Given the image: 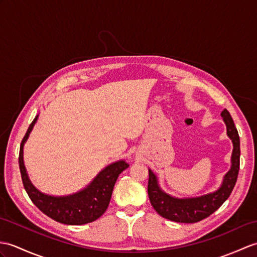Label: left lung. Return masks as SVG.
<instances>
[{"label": "left lung", "instance_id": "left-lung-1", "mask_svg": "<svg viewBox=\"0 0 257 257\" xmlns=\"http://www.w3.org/2000/svg\"><path fill=\"white\" fill-rule=\"evenodd\" d=\"M221 116L226 124V134L233 142V152L231 158L232 165L230 171L224 176L221 187L217 192L208 195L195 197V198L178 199L162 192L158 185L157 176L151 170H149V199L160 216L175 222L195 223L209 217L229 198L235 186L238 170H240V137L230 112L223 109Z\"/></svg>", "mask_w": 257, "mask_h": 257}]
</instances>
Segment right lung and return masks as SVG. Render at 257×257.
Returning a JSON list of instances; mask_svg holds the SVG:
<instances>
[{
    "label": "right lung",
    "instance_id": "right-lung-1",
    "mask_svg": "<svg viewBox=\"0 0 257 257\" xmlns=\"http://www.w3.org/2000/svg\"><path fill=\"white\" fill-rule=\"evenodd\" d=\"M37 118L38 116L35 117L24 136L19 157L23 185L29 198L40 211L60 223L80 225L95 221L106 211L117 178L122 171L128 168L129 164L124 161H118L108 165L94 178V181L86 188L73 195L53 197L40 193L29 181L23 160L24 143L28 139Z\"/></svg>",
    "mask_w": 257,
    "mask_h": 257
}]
</instances>
